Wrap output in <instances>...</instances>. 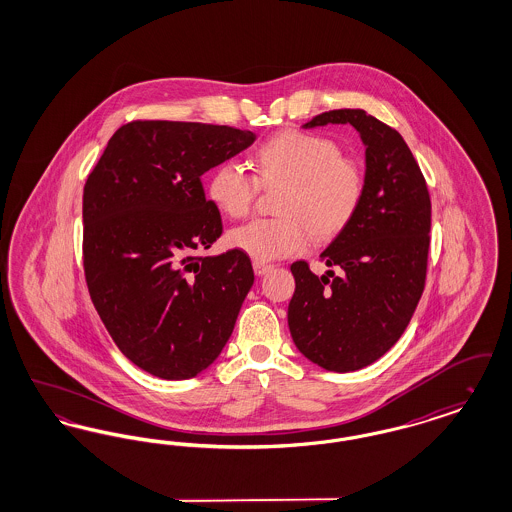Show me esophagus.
I'll list each match as a JSON object with an SVG mask.
<instances>
[{
  "label": "esophagus",
  "instance_id": "esophagus-1",
  "mask_svg": "<svg viewBox=\"0 0 512 512\" xmlns=\"http://www.w3.org/2000/svg\"><path fill=\"white\" fill-rule=\"evenodd\" d=\"M253 270H255L257 276H265V274H268V272L272 270V265H265V263L255 261V263H253Z\"/></svg>",
  "mask_w": 512,
  "mask_h": 512
}]
</instances>
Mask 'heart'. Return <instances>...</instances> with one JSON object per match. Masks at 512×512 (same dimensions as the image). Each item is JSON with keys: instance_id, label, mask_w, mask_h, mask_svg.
Segmentation results:
<instances>
[{"instance_id": "b5f03b06", "label": "heart", "mask_w": 512, "mask_h": 512, "mask_svg": "<svg viewBox=\"0 0 512 512\" xmlns=\"http://www.w3.org/2000/svg\"><path fill=\"white\" fill-rule=\"evenodd\" d=\"M255 172L236 159H226L209 174L207 194L232 219L253 209L261 184H288L278 219H255L228 234L232 247L259 263L303 253L318 238L328 240L355 219L365 197V171L341 153L336 140L286 130L255 151Z\"/></svg>"}]
</instances>
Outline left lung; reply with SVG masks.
<instances>
[{
  "label": "left lung",
  "mask_w": 512,
  "mask_h": 512,
  "mask_svg": "<svg viewBox=\"0 0 512 512\" xmlns=\"http://www.w3.org/2000/svg\"><path fill=\"white\" fill-rule=\"evenodd\" d=\"M351 124L365 144L359 213L320 259L317 276L295 261L288 324L295 347L315 365L351 372L378 361L401 338L424 292L432 203L403 136L363 109H334L303 128Z\"/></svg>",
  "instance_id": "obj_1"
}]
</instances>
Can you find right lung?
Returning a JSON list of instances; mask_svg holds the SVG:
<instances>
[{"label": "right lung", "instance_id": "1", "mask_svg": "<svg viewBox=\"0 0 512 512\" xmlns=\"http://www.w3.org/2000/svg\"><path fill=\"white\" fill-rule=\"evenodd\" d=\"M253 142L232 126L128 122L86 180L90 297L122 355L157 378L188 380L213 365L253 286L244 251L197 255L222 234L201 176Z\"/></svg>", "mask_w": 512, "mask_h": 512}]
</instances>
